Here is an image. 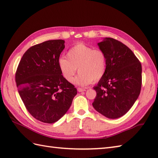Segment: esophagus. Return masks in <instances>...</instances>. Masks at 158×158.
<instances>
[{
  "instance_id": "34e87169",
  "label": "esophagus",
  "mask_w": 158,
  "mask_h": 158,
  "mask_svg": "<svg viewBox=\"0 0 158 158\" xmlns=\"http://www.w3.org/2000/svg\"><path fill=\"white\" fill-rule=\"evenodd\" d=\"M77 91H78L79 92H85V89H84V88H77Z\"/></svg>"
}]
</instances>
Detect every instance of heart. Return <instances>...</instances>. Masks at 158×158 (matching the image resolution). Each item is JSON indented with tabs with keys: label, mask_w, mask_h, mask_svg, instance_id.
<instances>
[{
	"label": "heart",
	"mask_w": 158,
	"mask_h": 158,
	"mask_svg": "<svg viewBox=\"0 0 158 158\" xmlns=\"http://www.w3.org/2000/svg\"><path fill=\"white\" fill-rule=\"evenodd\" d=\"M66 57H60L58 59V69L68 81H72L78 69V75L73 81L77 85L85 86L93 81H98L106 73V56L100 49H94L91 47L79 43L69 50Z\"/></svg>",
	"instance_id": "heart-1"
}]
</instances>
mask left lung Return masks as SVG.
<instances>
[{
    "mask_svg": "<svg viewBox=\"0 0 158 158\" xmlns=\"http://www.w3.org/2000/svg\"><path fill=\"white\" fill-rule=\"evenodd\" d=\"M106 56V70L98 85L92 105L109 119L125 115L138 99L142 84V66L138 58L123 43L104 38L98 43Z\"/></svg>",
    "mask_w": 158,
    "mask_h": 158,
    "instance_id": "left-lung-1",
    "label": "left lung"
}]
</instances>
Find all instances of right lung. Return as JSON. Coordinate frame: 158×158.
Masks as SVG:
<instances>
[{"label": "right lung", "instance_id": "add662e5", "mask_svg": "<svg viewBox=\"0 0 158 158\" xmlns=\"http://www.w3.org/2000/svg\"><path fill=\"white\" fill-rule=\"evenodd\" d=\"M64 43L62 39L49 40L31 47L16 71L17 88L26 108L43 123H53L64 115L77 94L58 69Z\"/></svg>", "mask_w": 158, "mask_h": 158}]
</instances>
